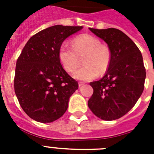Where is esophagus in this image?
I'll return each instance as SVG.
<instances>
[{
	"mask_svg": "<svg viewBox=\"0 0 154 154\" xmlns=\"http://www.w3.org/2000/svg\"><path fill=\"white\" fill-rule=\"evenodd\" d=\"M84 82H81V81H79L78 82V85H79V87H81V86H82V85H84Z\"/></svg>",
	"mask_w": 154,
	"mask_h": 154,
	"instance_id": "esophagus-1",
	"label": "esophagus"
}]
</instances>
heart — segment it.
Listing matches in <instances>:
<instances>
[{
  "instance_id": "obj_1",
  "label": "heart",
  "mask_w": 154,
  "mask_h": 154,
  "mask_svg": "<svg viewBox=\"0 0 154 154\" xmlns=\"http://www.w3.org/2000/svg\"><path fill=\"white\" fill-rule=\"evenodd\" d=\"M58 56L65 70L73 73L79 66L83 59V67L73 74L75 79L91 81L99 74H104L110 64V50L106 45H102L96 37L82 34L75 37L72 46L63 42L59 48Z\"/></svg>"
}]
</instances>
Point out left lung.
Returning a JSON list of instances; mask_svg holds the SVG:
<instances>
[{"instance_id": "obj_1", "label": "left lung", "mask_w": 154, "mask_h": 154, "mask_svg": "<svg viewBox=\"0 0 154 154\" xmlns=\"http://www.w3.org/2000/svg\"><path fill=\"white\" fill-rule=\"evenodd\" d=\"M107 44L111 53L105 76L93 81L89 109L102 120H117L135 105L144 90L146 69L139 49L120 29L89 28Z\"/></svg>"}]
</instances>
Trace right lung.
I'll list each match as a JSON object with an SVG mask.
<instances>
[{
    "mask_svg": "<svg viewBox=\"0 0 154 154\" xmlns=\"http://www.w3.org/2000/svg\"><path fill=\"white\" fill-rule=\"evenodd\" d=\"M82 26L56 25L31 37L15 67L14 88L22 109L30 118L51 123L63 116L78 83L63 68L58 56L64 40Z\"/></svg>",
    "mask_w": 154,
    "mask_h": 154,
    "instance_id": "obj_1",
    "label": "right lung"
}]
</instances>
